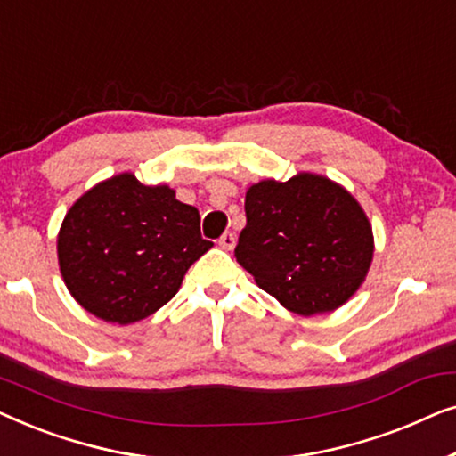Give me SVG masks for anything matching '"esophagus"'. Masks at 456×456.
Here are the masks:
<instances>
[{"label": "esophagus", "mask_w": 456, "mask_h": 456, "mask_svg": "<svg viewBox=\"0 0 456 456\" xmlns=\"http://www.w3.org/2000/svg\"><path fill=\"white\" fill-rule=\"evenodd\" d=\"M234 245H236V236H234L232 232L222 234V239H220V247L224 248V251H232Z\"/></svg>", "instance_id": "34e87169"}]
</instances>
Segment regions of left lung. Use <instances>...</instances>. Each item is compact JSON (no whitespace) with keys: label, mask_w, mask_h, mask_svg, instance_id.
<instances>
[{"label":"left lung","mask_w":456,"mask_h":456,"mask_svg":"<svg viewBox=\"0 0 456 456\" xmlns=\"http://www.w3.org/2000/svg\"><path fill=\"white\" fill-rule=\"evenodd\" d=\"M234 257L267 295L298 315L345 305L370 272L373 230L357 199L326 176L248 186Z\"/></svg>","instance_id":"obj_1"}]
</instances>
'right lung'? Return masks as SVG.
<instances>
[{"label": "right lung", "mask_w": 456, "mask_h": 456, "mask_svg": "<svg viewBox=\"0 0 456 456\" xmlns=\"http://www.w3.org/2000/svg\"><path fill=\"white\" fill-rule=\"evenodd\" d=\"M211 247L201 239L197 208L180 203L167 184H142L122 172L68 209L58 232V264L80 307L126 326L164 307Z\"/></svg>", "instance_id": "add662e5"}]
</instances>
